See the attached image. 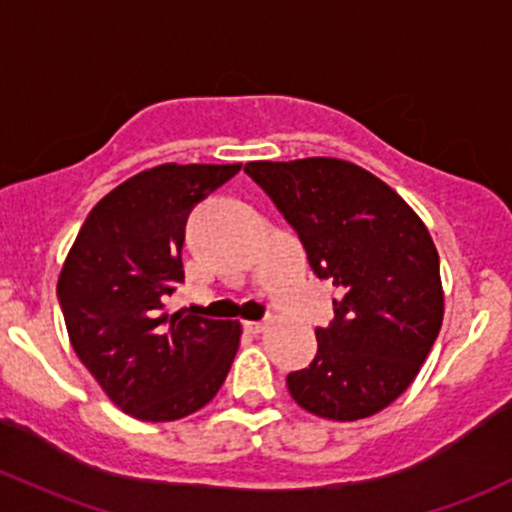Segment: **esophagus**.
<instances>
[{
	"instance_id": "esophagus-1",
	"label": "esophagus",
	"mask_w": 512,
	"mask_h": 512,
	"mask_svg": "<svg viewBox=\"0 0 512 512\" xmlns=\"http://www.w3.org/2000/svg\"><path fill=\"white\" fill-rule=\"evenodd\" d=\"M245 328L250 333H262V330H267V320H245Z\"/></svg>"
}]
</instances>
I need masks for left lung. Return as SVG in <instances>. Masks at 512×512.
Returning <instances> with one entry per match:
<instances>
[{"mask_svg":"<svg viewBox=\"0 0 512 512\" xmlns=\"http://www.w3.org/2000/svg\"><path fill=\"white\" fill-rule=\"evenodd\" d=\"M306 247L308 265L345 294L316 328L318 352L286 376L303 411L359 420L411 386L442 325L440 257L428 228L381 179L335 157L247 162Z\"/></svg>","mask_w":512,"mask_h":512,"instance_id":"8db88e82","label":"left lung"}]
</instances>
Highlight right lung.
<instances>
[{
    "instance_id": "right-lung-1",
    "label": "right lung",
    "mask_w": 512,
    "mask_h": 512,
    "mask_svg": "<svg viewBox=\"0 0 512 512\" xmlns=\"http://www.w3.org/2000/svg\"><path fill=\"white\" fill-rule=\"evenodd\" d=\"M240 165H160L94 206L58 279L77 357L123 413L148 423L192 415L226 381L240 323L165 313L184 284V228Z\"/></svg>"
}]
</instances>
